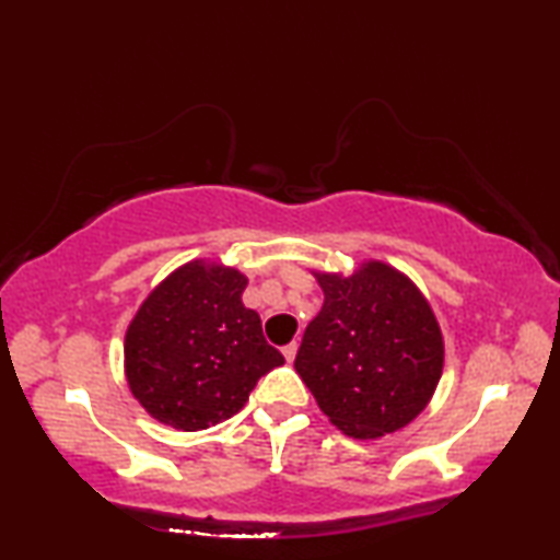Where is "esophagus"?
Returning a JSON list of instances; mask_svg holds the SVG:
<instances>
[{
  "mask_svg": "<svg viewBox=\"0 0 560 560\" xmlns=\"http://www.w3.org/2000/svg\"><path fill=\"white\" fill-rule=\"evenodd\" d=\"M296 350H299V346H296V343H289L287 348H283V358H287L289 363H291V360L296 358Z\"/></svg>",
  "mask_w": 560,
  "mask_h": 560,
  "instance_id": "esophagus-1",
  "label": "esophagus"
}]
</instances>
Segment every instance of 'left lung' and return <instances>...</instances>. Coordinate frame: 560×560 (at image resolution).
Returning a JSON list of instances; mask_svg holds the SVG:
<instances>
[{"mask_svg": "<svg viewBox=\"0 0 560 560\" xmlns=\"http://www.w3.org/2000/svg\"><path fill=\"white\" fill-rule=\"evenodd\" d=\"M324 306L306 326L296 373L330 424L375 440L410 424L438 390L444 338L417 283L381 259L343 277L311 271Z\"/></svg>", "mask_w": 560, "mask_h": 560, "instance_id": "8db88e82", "label": "left lung"}]
</instances>
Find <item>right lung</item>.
Masks as SVG:
<instances>
[{"label":"right lung","instance_id":"obj_1","mask_svg":"<svg viewBox=\"0 0 560 560\" xmlns=\"http://www.w3.org/2000/svg\"><path fill=\"white\" fill-rule=\"evenodd\" d=\"M246 277L212 259H192L140 303L122 340V371L153 420L200 432L230 420L261 375L283 365L257 311L246 308Z\"/></svg>","mask_w":560,"mask_h":560}]
</instances>
